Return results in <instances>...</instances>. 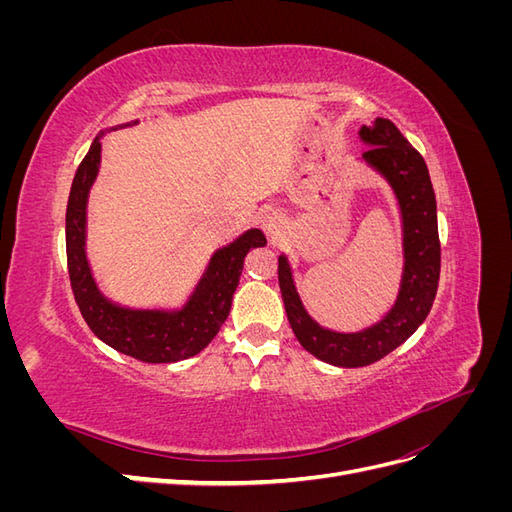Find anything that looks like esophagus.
Returning <instances> with one entry per match:
<instances>
[{"label": "esophagus", "mask_w": 512, "mask_h": 512, "mask_svg": "<svg viewBox=\"0 0 512 512\" xmlns=\"http://www.w3.org/2000/svg\"><path fill=\"white\" fill-rule=\"evenodd\" d=\"M284 224H286L284 215L280 211H275V209H269V211H265V213L260 215V226L271 237H275L277 232L284 230Z\"/></svg>", "instance_id": "34e87169"}]
</instances>
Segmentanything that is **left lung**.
Masks as SVG:
<instances>
[{"label": "left lung", "mask_w": 512, "mask_h": 512, "mask_svg": "<svg viewBox=\"0 0 512 512\" xmlns=\"http://www.w3.org/2000/svg\"><path fill=\"white\" fill-rule=\"evenodd\" d=\"M359 136L369 145L363 160L389 181L404 222V275L391 312L359 333L324 329L305 312L288 258H277V280L294 335L316 359L337 367L371 365L404 344L427 318L440 280L436 194L423 156L389 119L378 117L374 126H363Z\"/></svg>", "instance_id": "1"}]
</instances>
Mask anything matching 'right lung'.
Masks as SVG:
<instances>
[{"label": "right lung", "mask_w": 512, "mask_h": 512, "mask_svg": "<svg viewBox=\"0 0 512 512\" xmlns=\"http://www.w3.org/2000/svg\"><path fill=\"white\" fill-rule=\"evenodd\" d=\"M100 168V136L94 138L70 188L66 209V254L70 286L87 327L104 344L145 363H177L209 346L228 318L232 294L243 271V258L252 247L267 245L258 228L211 256L192 297L181 309H130L108 301L91 275L85 254L87 196Z\"/></svg>", "instance_id": "right-lung-1"}]
</instances>
